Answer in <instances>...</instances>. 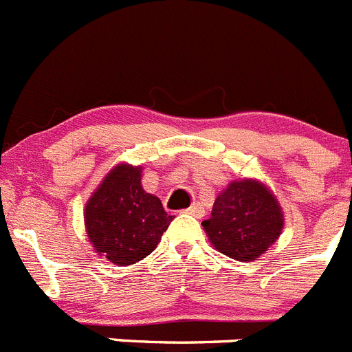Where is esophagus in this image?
I'll return each mask as SVG.
<instances>
[{"instance_id": "esophagus-1", "label": "esophagus", "mask_w": 352, "mask_h": 352, "mask_svg": "<svg viewBox=\"0 0 352 352\" xmlns=\"http://www.w3.org/2000/svg\"><path fill=\"white\" fill-rule=\"evenodd\" d=\"M185 213L188 214H194V217H203V208H201V204H192V206H188L185 210Z\"/></svg>"}]
</instances>
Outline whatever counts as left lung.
Wrapping results in <instances>:
<instances>
[{
    "instance_id": "left-lung-1",
    "label": "left lung",
    "mask_w": 352,
    "mask_h": 352,
    "mask_svg": "<svg viewBox=\"0 0 352 352\" xmlns=\"http://www.w3.org/2000/svg\"><path fill=\"white\" fill-rule=\"evenodd\" d=\"M211 245L236 261H256L275 243L284 227L280 204L256 179L229 183L203 222Z\"/></svg>"
}]
</instances>
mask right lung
<instances>
[{
  "label": "right lung",
  "instance_id": "1",
  "mask_svg": "<svg viewBox=\"0 0 352 352\" xmlns=\"http://www.w3.org/2000/svg\"><path fill=\"white\" fill-rule=\"evenodd\" d=\"M141 174L142 167L116 166L93 192L84 211L95 252L118 266L149 256L174 219L157 195L144 192Z\"/></svg>",
  "mask_w": 352,
  "mask_h": 352
}]
</instances>
